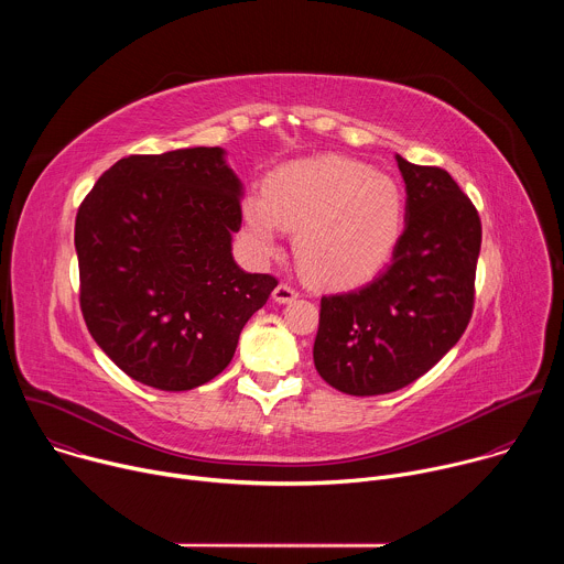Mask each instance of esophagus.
<instances>
[{"instance_id":"34e87169","label":"esophagus","mask_w":564,"mask_h":564,"mask_svg":"<svg viewBox=\"0 0 564 564\" xmlns=\"http://www.w3.org/2000/svg\"><path fill=\"white\" fill-rule=\"evenodd\" d=\"M296 296H299V292H296L290 283H279V285L274 288V292H272V299H274L276 303H292Z\"/></svg>"}]
</instances>
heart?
<instances>
[{
  "label": "heart",
  "instance_id": "1",
  "mask_svg": "<svg viewBox=\"0 0 564 564\" xmlns=\"http://www.w3.org/2000/svg\"><path fill=\"white\" fill-rule=\"evenodd\" d=\"M401 225L399 185L359 160L318 155L276 170L265 196L243 200V227L259 254L276 250L281 229L294 231V254L318 285H355L390 259Z\"/></svg>",
  "mask_w": 564,
  "mask_h": 564
}]
</instances>
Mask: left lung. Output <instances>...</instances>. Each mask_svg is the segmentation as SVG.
Listing matches in <instances>:
<instances>
[{
  "label": "left lung",
  "mask_w": 564,
  "mask_h": 564,
  "mask_svg": "<svg viewBox=\"0 0 564 564\" xmlns=\"http://www.w3.org/2000/svg\"><path fill=\"white\" fill-rule=\"evenodd\" d=\"M397 158L406 227L368 285L321 299L314 368L333 388L386 394L429 372L464 335L481 223L448 172Z\"/></svg>",
  "instance_id": "left-lung-1"
}]
</instances>
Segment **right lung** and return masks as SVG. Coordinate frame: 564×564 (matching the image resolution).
Masks as SVG:
<instances>
[{"label":"right lung","mask_w":564,"mask_h":564,"mask_svg":"<svg viewBox=\"0 0 564 564\" xmlns=\"http://www.w3.org/2000/svg\"><path fill=\"white\" fill-rule=\"evenodd\" d=\"M240 196L225 151L192 147L118 160L79 205V307L131 379L170 392L207 383L276 288L231 257Z\"/></svg>","instance_id":"1"}]
</instances>
